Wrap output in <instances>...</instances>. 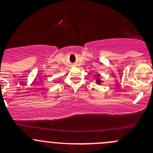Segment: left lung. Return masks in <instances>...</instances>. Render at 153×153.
<instances>
[{
  "label": "left lung",
  "mask_w": 153,
  "mask_h": 153,
  "mask_svg": "<svg viewBox=\"0 0 153 153\" xmlns=\"http://www.w3.org/2000/svg\"><path fill=\"white\" fill-rule=\"evenodd\" d=\"M103 81H101V78H100V75L99 74H97L96 75V83L98 84H101Z\"/></svg>",
  "instance_id": "8db88e82"
}]
</instances>
